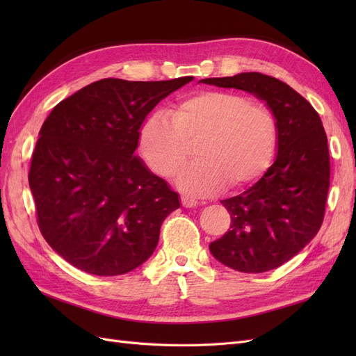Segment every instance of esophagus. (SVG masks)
I'll use <instances>...</instances> for the list:
<instances>
[{"label": "esophagus", "instance_id": "1", "mask_svg": "<svg viewBox=\"0 0 356 356\" xmlns=\"http://www.w3.org/2000/svg\"><path fill=\"white\" fill-rule=\"evenodd\" d=\"M181 203H182V207H186V208H196L197 207V200L187 197V196H181Z\"/></svg>", "mask_w": 356, "mask_h": 356}]
</instances>
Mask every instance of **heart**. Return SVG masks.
Returning a JSON list of instances; mask_svg holds the SVG:
<instances>
[{"label": "heart", "instance_id": "heart-1", "mask_svg": "<svg viewBox=\"0 0 356 356\" xmlns=\"http://www.w3.org/2000/svg\"><path fill=\"white\" fill-rule=\"evenodd\" d=\"M279 129L273 113L241 93L207 90L179 101L169 117L154 113L141 126L138 147L157 175L169 178L196 145L197 160L181 172V190L207 196L225 184L241 190L270 168Z\"/></svg>", "mask_w": 356, "mask_h": 356}]
</instances>
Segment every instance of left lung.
I'll return each mask as SVG.
<instances>
[{"label":"left lung","instance_id":"obj_1","mask_svg":"<svg viewBox=\"0 0 356 356\" xmlns=\"http://www.w3.org/2000/svg\"><path fill=\"white\" fill-rule=\"evenodd\" d=\"M264 101L277 122L273 165L242 195L221 200L232 225L209 245L220 263L243 273L282 266L315 238L324 220L330 188V154L321 118L303 96L261 72L203 79Z\"/></svg>","mask_w":356,"mask_h":356}]
</instances>
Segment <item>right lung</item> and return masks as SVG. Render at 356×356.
Here are the masks:
<instances>
[{
    "label": "right lung",
    "mask_w": 356,
    "mask_h": 356,
    "mask_svg": "<svg viewBox=\"0 0 356 356\" xmlns=\"http://www.w3.org/2000/svg\"><path fill=\"white\" fill-rule=\"evenodd\" d=\"M193 77L104 79L59 102L42 123L29 188L41 234L63 260L117 276L153 255L178 193L135 156L145 117Z\"/></svg>",
    "instance_id": "add662e5"
}]
</instances>
